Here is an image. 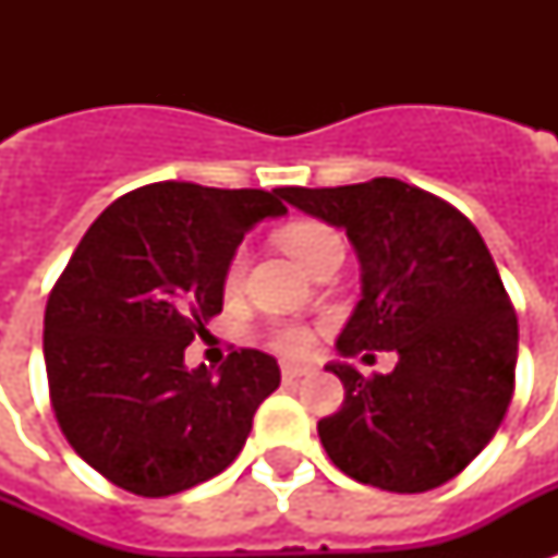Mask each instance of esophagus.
<instances>
[{
	"instance_id": "obj_1",
	"label": "esophagus",
	"mask_w": 558,
	"mask_h": 558,
	"mask_svg": "<svg viewBox=\"0 0 558 558\" xmlns=\"http://www.w3.org/2000/svg\"><path fill=\"white\" fill-rule=\"evenodd\" d=\"M306 373H310V365H295V362H283V365H280V376H283L287 381L301 379V376H306Z\"/></svg>"
}]
</instances>
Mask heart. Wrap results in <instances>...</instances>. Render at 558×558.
I'll return each mask as SVG.
<instances>
[{
	"label": "heart",
	"instance_id": "obj_1",
	"mask_svg": "<svg viewBox=\"0 0 558 558\" xmlns=\"http://www.w3.org/2000/svg\"><path fill=\"white\" fill-rule=\"evenodd\" d=\"M336 240H339V234H336L330 226L313 222V219L295 222V226H289L280 231V245H283L301 266H310V263H313L327 245L336 243ZM243 275L245 252L243 248H236V252L228 257L226 275H222V287H226V292H236L240 283H243ZM266 339H269L271 348L280 350V353H287V356H298V353H306V350L313 348V332L306 330L304 324L295 322H275L269 330H266Z\"/></svg>",
	"mask_w": 558,
	"mask_h": 558
}]
</instances>
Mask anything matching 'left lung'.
Wrapping results in <instances>:
<instances>
[{
	"label": "left lung",
	"instance_id": "8db88e82",
	"mask_svg": "<svg viewBox=\"0 0 558 558\" xmlns=\"http://www.w3.org/2000/svg\"><path fill=\"white\" fill-rule=\"evenodd\" d=\"M278 196L344 228L359 254L362 301L341 356H399L373 376L327 365L344 385V405L318 423L330 460L388 493L460 475L498 432L519 359V318L484 236L446 199L388 177Z\"/></svg>",
	"mask_w": 558,
	"mask_h": 558
}]
</instances>
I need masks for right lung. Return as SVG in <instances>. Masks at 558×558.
I'll return each instance as SVG.
<instances>
[{
  "label": "right lung",
  "instance_id": "1",
  "mask_svg": "<svg viewBox=\"0 0 558 558\" xmlns=\"http://www.w3.org/2000/svg\"><path fill=\"white\" fill-rule=\"evenodd\" d=\"M278 191L156 182L89 226L46 304L48 397L65 440L109 484L165 498L231 466L280 385L269 353L240 348L210 376L185 348L222 313V275Z\"/></svg>",
  "mask_w": 558,
  "mask_h": 558
}]
</instances>
